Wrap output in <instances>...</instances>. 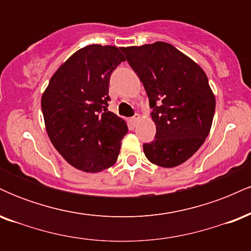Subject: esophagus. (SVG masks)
Segmentation results:
<instances>
[{
	"instance_id": "34e87169",
	"label": "esophagus",
	"mask_w": 251,
	"mask_h": 251,
	"mask_svg": "<svg viewBox=\"0 0 251 251\" xmlns=\"http://www.w3.org/2000/svg\"><path fill=\"white\" fill-rule=\"evenodd\" d=\"M139 119H140V116H139V114H138V113H135V114H134V116L131 118L132 123H137V122H138V120H139Z\"/></svg>"
}]
</instances>
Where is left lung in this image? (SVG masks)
Here are the masks:
<instances>
[{
  "mask_svg": "<svg viewBox=\"0 0 251 251\" xmlns=\"http://www.w3.org/2000/svg\"><path fill=\"white\" fill-rule=\"evenodd\" d=\"M122 50L143 82L157 129L153 142L143 145L144 153L162 168L180 165L203 145L211 128L216 101L208 76L170 43Z\"/></svg>",
  "mask_w": 251,
  "mask_h": 251,
  "instance_id": "1",
  "label": "left lung"
}]
</instances>
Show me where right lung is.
<instances>
[{
	"label": "right lung",
	"mask_w": 251,
	"mask_h": 251,
	"mask_svg": "<svg viewBox=\"0 0 251 251\" xmlns=\"http://www.w3.org/2000/svg\"><path fill=\"white\" fill-rule=\"evenodd\" d=\"M125 57L114 46L89 45L51 76L41 99L47 133L74 168L100 172L117 162L127 125L109 112L111 74Z\"/></svg>",
	"instance_id": "obj_1"
}]
</instances>
